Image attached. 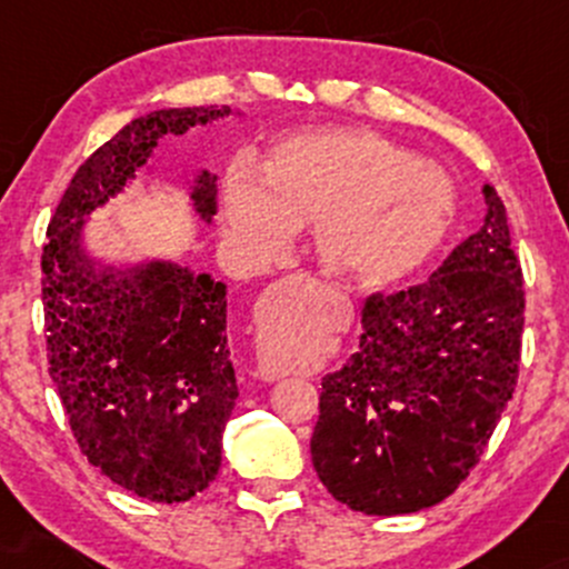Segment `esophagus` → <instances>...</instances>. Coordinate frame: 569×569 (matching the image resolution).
Masks as SVG:
<instances>
[{
  "instance_id": "esophagus-1",
  "label": "esophagus",
  "mask_w": 569,
  "mask_h": 569,
  "mask_svg": "<svg viewBox=\"0 0 569 569\" xmlns=\"http://www.w3.org/2000/svg\"><path fill=\"white\" fill-rule=\"evenodd\" d=\"M257 361H259V371H262V377H267V380H278V377H283L286 371L283 369H278L276 363L270 361V358L264 356V348H262V342H257Z\"/></svg>"
}]
</instances>
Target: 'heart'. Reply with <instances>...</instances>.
Here are the masks:
<instances>
[{"mask_svg":"<svg viewBox=\"0 0 569 569\" xmlns=\"http://www.w3.org/2000/svg\"><path fill=\"white\" fill-rule=\"evenodd\" d=\"M259 176L234 162L221 184L227 240L248 262H267L299 224H312L326 272L385 289L415 276L455 219L447 171L367 128L283 136L267 149Z\"/></svg>","mask_w":569,"mask_h":569,"instance_id":"obj_1","label":"heart"}]
</instances>
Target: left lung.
Segmentation results:
<instances>
[{
    "instance_id": "left-lung-1",
    "label": "left lung",
    "mask_w": 569,
    "mask_h": 569,
    "mask_svg": "<svg viewBox=\"0 0 569 569\" xmlns=\"http://www.w3.org/2000/svg\"><path fill=\"white\" fill-rule=\"evenodd\" d=\"M426 283L363 305L361 345L321 382L310 455L339 502L369 516L415 513L473 471L519 377L525 291L506 206Z\"/></svg>"
}]
</instances>
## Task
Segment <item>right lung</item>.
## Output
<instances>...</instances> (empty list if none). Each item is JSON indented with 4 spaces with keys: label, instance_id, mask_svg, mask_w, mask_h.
<instances>
[{
    "label": "right lung",
    "instance_id": "obj_1",
    "mask_svg": "<svg viewBox=\"0 0 569 569\" xmlns=\"http://www.w3.org/2000/svg\"><path fill=\"white\" fill-rule=\"evenodd\" d=\"M230 107L158 109L98 147L56 208L42 251L48 361L71 433L114 485L184 502L217 479L238 382L227 345V286L171 259L109 262L84 243L96 208L120 194L162 136H184ZM206 224L217 173L187 187Z\"/></svg>",
    "mask_w": 569,
    "mask_h": 569
}]
</instances>
